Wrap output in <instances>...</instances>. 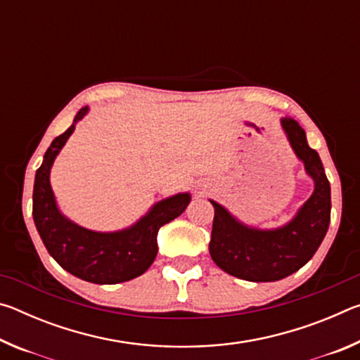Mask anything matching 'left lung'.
<instances>
[{
  "instance_id": "obj_1",
  "label": "left lung",
  "mask_w": 360,
  "mask_h": 360,
  "mask_svg": "<svg viewBox=\"0 0 360 360\" xmlns=\"http://www.w3.org/2000/svg\"><path fill=\"white\" fill-rule=\"evenodd\" d=\"M281 127L290 148L314 181V191L290 222L262 230L240 222L222 205L214 206L210 254L214 264L231 276L252 283L278 281L292 275L318 251L330 224V184L319 154L308 146L298 122L284 117Z\"/></svg>"
}]
</instances>
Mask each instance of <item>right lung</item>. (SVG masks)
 Segmentation results:
<instances>
[{"mask_svg": "<svg viewBox=\"0 0 360 360\" xmlns=\"http://www.w3.org/2000/svg\"><path fill=\"white\" fill-rule=\"evenodd\" d=\"M87 112L89 106L82 108L70 129L46 150L34 176L33 219L49 254L66 271L89 283L117 284L143 275L152 265L158 249V230L186 211L191 193H176L162 200L131 227L117 231H94L63 216L51 186V168L76 124Z\"/></svg>", "mask_w": 360, "mask_h": 360, "instance_id": "obj_1", "label": "right lung"}]
</instances>
